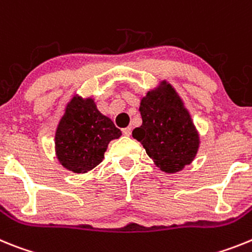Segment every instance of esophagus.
<instances>
[{"label":"esophagus","mask_w":252,"mask_h":252,"mask_svg":"<svg viewBox=\"0 0 252 252\" xmlns=\"http://www.w3.org/2000/svg\"><path fill=\"white\" fill-rule=\"evenodd\" d=\"M130 133H132V128H124L123 129V134L124 135H130Z\"/></svg>","instance_id":"obj_1"}]
</instances>
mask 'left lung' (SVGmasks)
Returning <instances> with one entry per match:
<instances>
[{"mask_svg": "<svg viewBox=\"0 0 252 252\" xmlns=\"http://www.w3.org/2000/svg\"><path fill=\"white\" fill-rule=\"evenodd\" d=\"M142 126L132 132L153 163L167 174L181 171L194 161L200 135L183 99L166 80L141 99Z\"/></svg>", "mask_w": 252, "mask_h": 252, "instance_id": "8db88e82", "label": "left lung"}]
</instances>
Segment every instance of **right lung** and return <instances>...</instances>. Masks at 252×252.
<instances>
[{"mask_svg":"<svg viewBox=\"0 0 252 252\" xmlns=\"http://www.w3.org/2000/svg\"><path fill=\"white\" fill-rule=\"evenodd\" d=\"M120 135V129L100 113L93 97L74 94L56 129L57 159L68 171L89 172L104 159L109 143Z\"/></svg>","mask_w":252,"mask_h":252,"instance_id":"add662e5","label":"right lung"}]
</instances>
